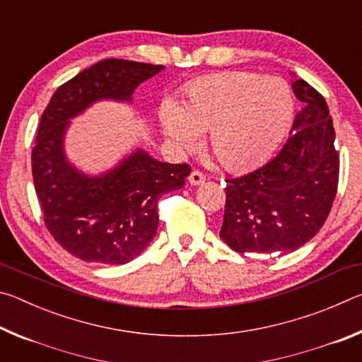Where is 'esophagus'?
Segmentation results:
<instances>
[{"label": "esophagus", "mask_w": 362, "mask_h": 362, "mask_svg": "<svg viewBox=\"0 0 362 362\" xmlns=\"http://www.w3.org/2000/svg\"><path fill=\"white\" fill-rule=\"evenodd\" d=\"M188 182H189V185L199 187V185H203V183L206 182V177L201 174L199 170H193V173L188 175Z\"/></svg>", "instance_id": "obj_1"}]
</instances>
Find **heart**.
Instances as JSON below:
<instances>
[{"label":"heart","mask_w":362,"mask_h":362,"mask_svg":"<svg viewBox=\"0 0 362 362\" xmlns=\"http://www.w3.org/2000/svg\"><path fill=\"white\" fill-rule=\"evenodd\" d=\"M296 100L283 78L250 71H220L194 79L183 105L168 100L161 108L164 136L175 148L193 150L201 134L231 173L265 163L283 142L293 121Z\"/></svg>","instance_id":"1"}]
</instances>
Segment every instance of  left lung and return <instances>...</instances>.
I'll return each instance as SVG.
<instances>
[{
	"label": "left lung",
	"mask_w": 362,
	"mask_h": 362,
	"mask_svg": "<svg viewBox=\"0 0 362 362\" xmlns=\"http://www.w3.org/2000/svg\"><path fill=\"white\" fill-rule=\"evenodd\" d=\"M291 86L303 107L283 148L260 168L226 180L220 238L240 254L293 252L321 230L335 199L340 159L329 107L298 76Z\"/></svg>",
	"instance_id": "obj_1"
}]
</instances>
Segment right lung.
Masks as SVG:
<instances>
[{"mask_svg":"<svg viewBox=\"0 0 362 362\" xmlns=\"http://www.w3.org/2000/svg\"><path fill=\"white\" fill-rule=\"evenodd\" d=\"M164 65L105 59L60 86L41 116L32 153L42 217L60 246L86 262L124 265L150 246L158 230V199L180 189L188 164L158 161L132 148L112 168L90 174L65 150L71 119L103 100L132 103V94Z\"/></svg>","mask_w":362,"mask_h":362,"instance_id":"1","label":"right lung"}]
</instances>
